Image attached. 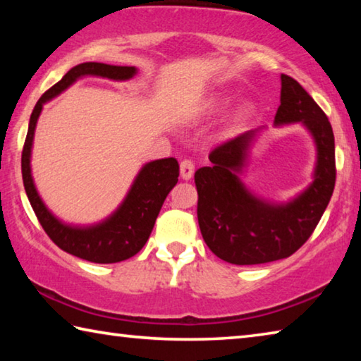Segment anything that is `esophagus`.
Returning a JSON list of instances; mask_svg holds the SVG:
<instances>
[{"label": "esophagus", "mask_w": 361, "mask_h": 361, "mask_svg": "<svg viewBox=\"0 0 361 361\" xmlns=\"http://www.w3.org/2000/svg\"><path fill=\"white\" fill-rule=\"evenodd\" d=\"M180 173H181V178L183 180H191L192 175H194V162L191 159H185V161H181L180 164Z\"/></svg>", "instance_id": "34e87169"}]
</instances>
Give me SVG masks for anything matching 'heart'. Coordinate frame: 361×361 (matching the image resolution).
<instances>
[{"instance_id":"1","label":"heart","mask_w":361,"mask_h":361,"mask_svg":"<svg viewBox=\"0 0 361 361\" xmlns=\"http://www.w3.org/2000/svg\"><path fill=\"white\" fill-rule=\"evenodd\" d=\"M226 103H228V99L226 97H216V99H213L210 102V109L212 111H219V109H223ZM253 114V106L250 105V103H245V105H240L239 108L235 109L234 114H232V122L234 124H243V122H247L250 118H252Z\"/></svg>"}]
</instances>
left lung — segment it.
I'll return each mask as SVG.
<instances>
[{
	"label": "left lung",
	"mask_w": 361,
	"mask_h": 361,
	"mask_svg": "<svg viewBox=\"0 0 361 361\" xmlns=\"http://www.w3.org/2000/svg\"><path fill=\"white\" fill-rule=\"evenodd\" d=\"M280 106L274 124H301L312 135L317 161L314 180L288 202L259 199L243 185L248 152L261 129L242 133L210 152V167L194 175L197 219L207 245L218 258L252 266L288 258L319 224L336 181L331 124L302 85L282 75Z\"/></svg>",
	"instance_id": "1"
}]
</instances>
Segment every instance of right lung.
<instances>
[{
  "label": "right lung",
  "mask_w": 361,
  "mask_h": 361,
  "mask_svg": "<svg viewBox=\"0 0 361 361\" xmlns=\"http://www.w3.org/2000/svg\"><path fill=\"white\" fill-rule=\"evenodd\" d=\"M135 75V66H118L99 62H85L73 66L57 84H54L47 92L42 94L35 105L22 151L23 186L42 229L63 252L85 261L99 262V264L129 259L145 247L164 200L178 181V161L175 157H167L145 164L133 180L126 199L111 215L97 224L73 226L60 221L47 209L36 191L32 166H30L35 129L44 103L62 94L79 78L97 76L108 78L111 81H127Z\"/></svg>",
  "instance_id": "obj_1"
}]
</instances>
